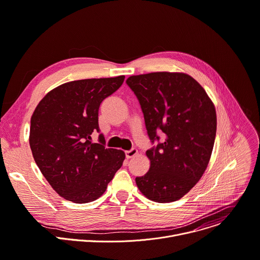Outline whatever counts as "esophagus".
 <instances>
[{
  "instance_id": "esophagus-1",
  "label": "esophagus",
  "mask_w": 260,
  "mask_h": 260,
  "mask_svg": "<svg viewBox=\"0 0 260 260\" xmlns=\"http://www.w3.org/2000/svg\"><path fill=\"white\" fill-rule=\"evenodd\" d=\"M137 153H138V149H137V148H132L131 150L125 151V155H126V157H127V158H132V157H134L135 155H137Z\"/></svg>"
}]
</instances>
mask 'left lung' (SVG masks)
Masks as SVG:
<instances>
[{"label":"left lung","mask_w":260,"mask_h":260,"mask_svg":"<svg viewBox=\"0 0 260 260\" xmlns=\"http://www.w3.org/2000/svg\"><path fill=\"white\" fill-rule=\"evenodd\" d=\"M126 84L140 103L151 143L157 141L146 151L149 171L136 177V183L152 201H176L207 167L217 132L215 106L201 85L185 74L132 76ZM158 134L164 136L161 143Z\"/></svg>","instance_id":"obj_1"}]
</instances>
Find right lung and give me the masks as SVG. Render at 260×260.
I'll list each match as a JSON object with an SVG mask.
<instances>
[{"label": "right lung", "mask_w": 260, "mask_h": 260, "mask_svg": "<svg viewBox=\"0 0 260 260\" xmlns=\"http://www.w3.org/2000/svg\"><path fill=\"white\" fill-rule=\"evenodd\" d=\"M124 76L65 83L40 101L32 117L30 147L35 162L64 199L87 203L101 197L122 166V150L106 148L100 133L102 102L122 85Z\"/></svg>", "instance_id": "obj_1"}]
</instances>
